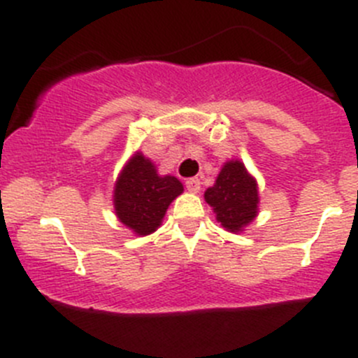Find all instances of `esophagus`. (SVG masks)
Here are the masks:
<instances>
[{
	"mask_svg": "<svg viewBox=\"0 0 358 358\" xmlns=\"http://www.w3.org/2000/svg\"><path fill=\"white\" fill-rule=\"evenodd\" d=\"M200 186L201 182L198 178H191L186 180V189L191 191V193H198V191H200Z\"/></svg>",
	"mask_w": 358,
	"mask_h": 358,
	"instance_id": "obj_1",
	"label": "esophagus"
}]
</instances>
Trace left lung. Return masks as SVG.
Instances as JSON below:
<instances>
[{
	"mask_svg": "<svg viewBox=\"0 0 358 358\" xmlns=\"http://www.w3.org/2000/svg\"><path fill=\"white\" fill-rule=\"evenodd\" d=\"M205 201L226 231L242 233L259 212V187L240 160L222 165L214 186L207 187Z\"/></svg>",
	"mask_w": 358,
	"mask_h": 358,
	"instance_id": "obj_1",
	"label": "left lung"
}]
</instances>
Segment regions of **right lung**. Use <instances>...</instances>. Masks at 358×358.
Wrapping results in <instances>:
<instances>
[{"mask_svg":"<svg viewBox=\"0 0 358 358\" xmlns=\"http://www.w3.org/2000/svg\"><path fill=\"white\" fill-rule=\"evenodd\" d=\"M182 191V182L178 178L160 176L157 165L136 151L115 182V214L134 235H151L160 228L169 205Z\"/></svg>","mask_w":358,"mask_h":358,"instance_id":"right-lung-1","label":"right lung"}]
</instances>
